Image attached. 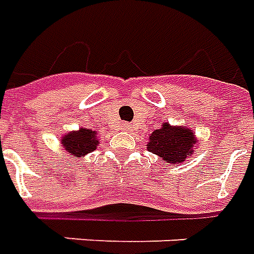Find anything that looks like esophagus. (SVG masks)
<instances>
[{
	"label": "esophagus",
	"instance_id": "34e87169",
	"mask_svg": "<svg viewBox=\"0 0 254 254\" xmlns=\"http://www.w3.org/2000/svg\"><path fill=\"white\" fill-rule=\"evenodd\" d=\"M124 130H126V131H130V130H131V124H128V123L124 124Z\"/></svg>",
	"mask_w": 254,
	"mask_h": 254
}]
</instances>
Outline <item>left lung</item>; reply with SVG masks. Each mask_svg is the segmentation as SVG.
Listing matches in <instances>:
<instances>
[{
	"instance_id": "obj_1",
	"label": "left lung",
	"mask_w": 254,
	"mask_h": 254,
	"mask_svg": "<svg viewBox=\"0 0 254 254\" xmlns=\"http://www.w3.org/2000/svg\"><path fill=\"white\" fill-rule=\"evenodd\" d=\"M147 150L157 154L167 165L185 163L197 149L198 139L188 126H171L163 123L161 128L154 130L147 138Z\"/></svg>"
}]
</instances>
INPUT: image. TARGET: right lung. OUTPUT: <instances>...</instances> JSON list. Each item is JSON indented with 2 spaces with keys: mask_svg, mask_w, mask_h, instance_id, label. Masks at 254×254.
Returning a JSON list of instances; mask_svg holds the SVG:
<instances>
[{
  "mask_svg": "<svg viewBox=\"0 0 254 254\" xmlns=\"http://www.w3.org/2000/svg\"><path fill=\"white\" fill-rule=\"evenodd\" d=\"M97 134V131L86 127H80L76 131H68L61 136V146L73 157H83L94 152L98 146L100 139Z\"/></svg>",
  "mask_w": 254,
  "mask_h": 254,
  "instance_id": "obj_1",
  "label": "right lung"
}]
</instances>
